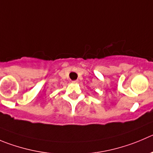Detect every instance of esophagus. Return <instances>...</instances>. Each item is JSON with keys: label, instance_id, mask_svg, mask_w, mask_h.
<instances>
[{"label": "esophagus", "instance_id": "34e87169", "mask_svg": "<svg viewBox=\"0 0 153 153\" xmlns=\"http://www.w3.org/2000/svg\"><path fill=\"white\" fill-rule=\"evenodd\" d=\"M73 83H74V84H76V83H78V82H79V81L78 80H74V81H73Z\"/></svg>", "mask_w": 153, "mask_h": 153}]
</instances>
